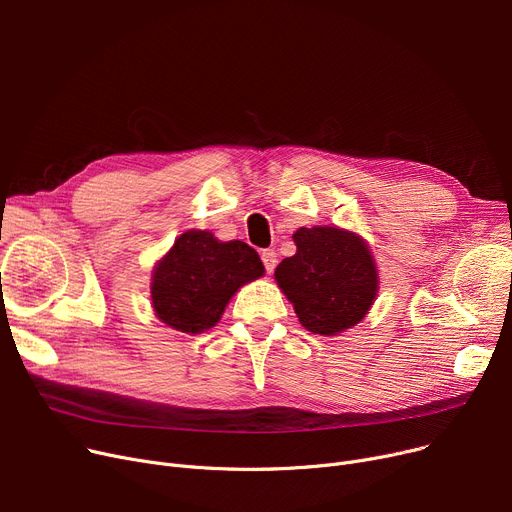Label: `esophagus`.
I'll use <instances>...</instances> for the list:
<instances>
[{
  "label": "esophagus",
  "instance_id": "esophagus-1",
  "mask_svg": "<svg viewBox=\"0 0 512 512\" xmlns=\"http://www.w3.org/2000/svg\"><path fill=\"white\" fill-rule=\"evenodd\" d=\"M261 261H263V265H265V272H267V274H274L276 263H278V253H276L274 249H265V251L261 253Z\"/></svg>",
  "mask_w": 512,
  "mask_h": 512
}]
</instances>
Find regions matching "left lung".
<instances>
[{
  "mask_svg": "<svg viewBox=\"0 0 512 512\" xmlns=\"http://www.w3.org/2000/svg\"><path fill=\"white\" fill-rule=\"evenodd\" d=\"M297 253L276 267V282L305 330L338 336L365 319L380 290L378 265L363 236L338 226L299 228Z\"/></svg>",
  "mask_w": 512,
  "mask_h": 512,
  "instance_id": "1",
  "label": "left lung"
}]
</instances>
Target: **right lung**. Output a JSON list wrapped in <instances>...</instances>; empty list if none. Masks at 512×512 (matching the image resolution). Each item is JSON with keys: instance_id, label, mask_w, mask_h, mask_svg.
<instances>
[{"instance_id": "right-lung-1", "label": "right lung", "mask_w": 512, "mask_h": 512, "mask_svg": "<svg viewBox=\"0 0 512 512\" xmlns=\"http://www.w3.org/2000/svg\"><path fill=\"white\" fill-rule=\"evenodd\" d=\"M263 274L259 255L247 242L186 230L153 267L151 307L172 330L201 334L218 324L238 288Z\"/></svg>"}]
</instances>
